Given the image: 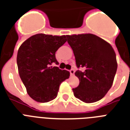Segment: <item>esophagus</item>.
I'll list each match as a JSON object with an SVG mask.
<instances>
[{"instance_id": "obj_1", "label": "esophagus", "mask_w": 130, "mask_h": 130, "mask_svg": "<svg viewBox=\"0 0 130 130\" xmlns=\"http://www.w3.org/2000/svg\"><path fill=\"white\" fill-rule=\"evenodd\" d=\"M69 72H70V74L71 75H73L75 73V70L74 69H71L70 71H69Z\"/></svg>"}]
</instances>
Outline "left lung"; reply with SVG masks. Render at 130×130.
Segmentation results:
<instances>
[{
    "label": "left lung",
    "instance_id": "1",
    "mask_svg": "<svg viewBox=\"0 0 130 130\" xmlns=\"http://www.w3.org/2000/svg\"><path fill=\"white\" fill-rule=\"evenodd\" d=\"M78 69L75 73L79 85L73 88L74 96L85 103H93L105 96L113 84L118 64L110 44L93 34L67 35Z\"/></svg>",
    "mask_w": 130,
    "mask_h": 130
}]
</instances>
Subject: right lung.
Wrapping results in <instances>:
<instances>
[{
    "label": "right lung",
    "instance_id": "1",
    "mask_svg": "<svg viewBox=\"0 0 130 130\" xmlns=\"http://www.w3.org/2000/svg\"><path fill=\"white\" fill-rule=\"evenodd\" d=\"M67 41L66 36L37 34L30 37L19 48L18 69L27 93L36 102L46 103L57 96L59 85L70 73L52 67L59 65L55 53Z\"/></svg>",
    "mask_w": 130,
    "mask_h": 130
}]
</instances>
